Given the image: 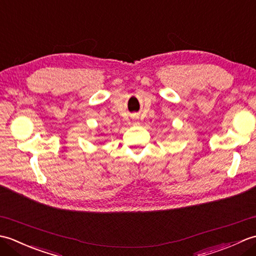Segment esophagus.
<instances>
[{"label": "esophagus", "instance_id": "1", "mask_svg": "<svg viewBox=\"0 0 256 256\" xmlns=\"http://www.w3.org/2000/svg\"><path fill=\"white\" fill-rule=\"evenodd\" d=\"M136 123H138V122H136Z\"/></svg>", "mask_w": 256, "mask_h": 256}]
</instances>
